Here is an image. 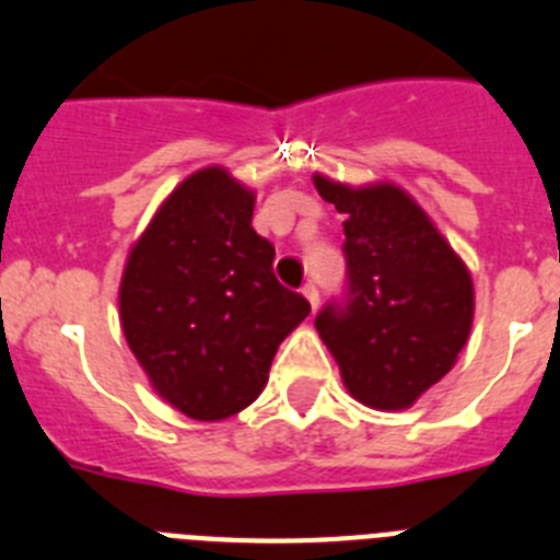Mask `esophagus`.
Wrapping results in <instances>:
<instances>
[{
	"label": "esophagus",
	"instance_id": "34e87169",
	"mask_svg": "<svg viewBox=\"0 0 560 560\" xmlns=\"http://www.w3.org/2000/svg\"><path fill=\"white\" fill-rule=\"evenodd\" d=\"M306 295V301H310L312 310H317V304H320V292H317L315 284H304V290H301Z\"/></svg>",
	"mask_w": 560,
	"mask_h": 560
}]
</instances>
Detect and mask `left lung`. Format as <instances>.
Instances as JSON below:
<instances>
[{
    "mask_svg": "<svg viewBox=\"0 0 560 560\" xmlns=\"http://www.w3.org/2000/svg\"><path fill=\"white\" fill-rule=\"evenodd\" d=\"M320 198L346 214V284L315 326L357 401L401 410L463 351L475 315L466 265L424 211L390 184L349 189L315 175Z\"/></svg>",
    "mask_w": 560,
    "mask_h": 560,
    "instance_id": "left-lung-1",
    "label": "left lung"
}]
</instances>
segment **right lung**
<instances>
[{"label": "right lung", "mask_w": 560, "mask_h": 560, "mask_svg": "<svg viewBox=\"0 0 560 560\" xmlns=\"http://www.w3.org/2000/svg\"><path fill=\"white\" fill-rule=\"evenodd\" d=\"M254 195L225 170L186 178L133 245L119 287L130 351L184 416L220 421L256 399L310 301L276 279Z\"/></svg>", "instance_id": "obj_1"}]
</instances>
